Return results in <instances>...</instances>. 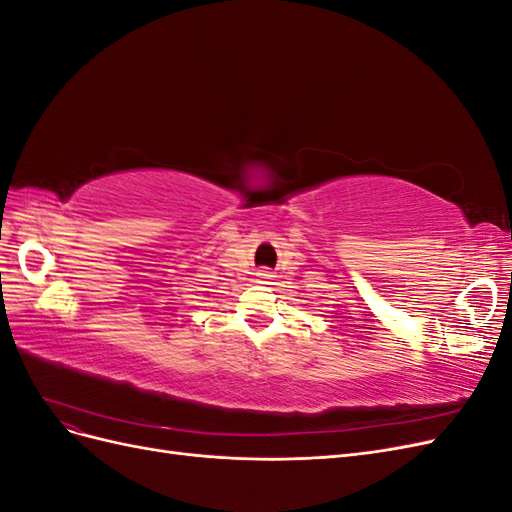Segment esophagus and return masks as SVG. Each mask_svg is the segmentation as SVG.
I'll return each instance as SVG.
<instances>
[{
	"label": "esophagus",
	"mask_w": 512,
	"mask_h": 512,
	"mask_svg": "<svg viewBox=\"0 0 512 512\" xmlns=\"http://www.w3.org/2000/svg\"><path fill=\"white\" fill-rule=\"evenodd\" d=\"M273 273L271 271H267V269H262V271H258V280H260V284H271V280H273Z\"/></svg>",
	"instance_id": "obj_1"
}]
</instances>
